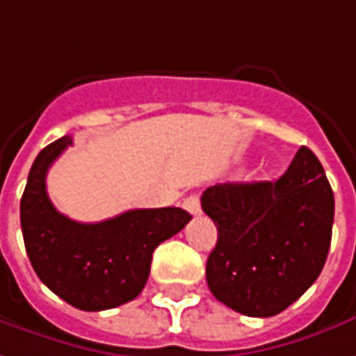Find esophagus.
<instances>
[{
    "label": "esophagus",
    "mask_w": 356,
    "mask_h": 356,
    "mask_svg": "<svg viewBox=\"0 0 356 356\" xmlns=\"http://www.w3.org/2000/svg\"><path fill=\"white\" fill-rule=\"evenodd\" d=\"M183 209L187 210L188 214H193V216H198L200 214V200H198L197 195H191L183 200Z\"/></svg>",
    "instance_id": "obj_1"
}]
</instances>
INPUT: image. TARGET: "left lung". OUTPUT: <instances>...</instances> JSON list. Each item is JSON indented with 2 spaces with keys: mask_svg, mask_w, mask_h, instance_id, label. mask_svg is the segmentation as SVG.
<instances>
[{
  "mask_svg": "<svg viewBox=\"0 0 356 356\" xmlns=\"http://www.w3.org/2000/svg\"><path fill=\"white\" fill-rule=\"evenodd\" d=\"M200 204L218 229L207 282L234 312L277 316L320 277L335 200L320 159L306 146L277 181L220 183L202 193Z\"/></svg>",
  "mask_w": 356,
  "mask_h": 356,
  "instance_id": "8db88e82",
  "label": "left lung"
}]
</instances>
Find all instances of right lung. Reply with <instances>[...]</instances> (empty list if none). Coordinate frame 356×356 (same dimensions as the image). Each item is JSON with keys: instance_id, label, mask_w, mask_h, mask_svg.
<instances>
[{"instance_id": "1", "label": "right lung", "mask_w": 356, "mask_h": 356, "mask_svg": "<svg viewBox=\"0 0 356 356\" xmlns=\"http://www.w3.org/2000/svg\"><path fill=\"white\" fill-rule=\"evenodd\" d=\"M72 144V136L48 144L29 171L21 198L25 249L38 279L70 306L108 310L142 292L154 249L185 228L191 214L175 207L140 209L95 224L60 214L46 193V173Z\"/></svg>"}]
</instances>
